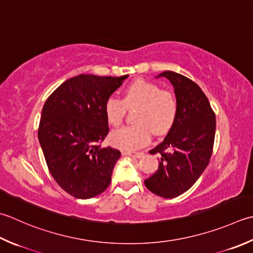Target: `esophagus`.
<instances>
[{
    "instance_id": "esophagus-1",
    "label": "esophagus",
    "mask_w": 253,
    "mask_h": 253,
    "mask_svg": "<svg viewBox=\"0 0 253 253\" xmlns=\"http://www.w3.org/2000/svg\"><path fill=\"white\" fill-rule=\"evenodd\" d=\"M124 156H129L135 158H141L143 156V152H133V151H123Z\"/></svg>"
}]
</instances>
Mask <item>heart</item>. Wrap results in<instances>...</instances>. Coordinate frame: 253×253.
Returning <instances> with one entry per match:
<instances>
[{"label":"heart","instance_id":"1","mask_svg":"<svg viewBox=\"0 0 253 253\" xmlns=\"http://www.w3.org/2000/svg\"><path fill=\"white\" fill-rule=\"evenodd\" d=\"M136 108L130 126L112 132L111 142L125 150H135L147 145L151 132L166 135L172 128L177 115V101L174 94L161 90L158 84L146 80H136L125 88L123 100L110 96L104 104L106 121L118 127L124 121L127 110Z\"/></svg>","mask_w":253,"mask_h":253}]
</instances>
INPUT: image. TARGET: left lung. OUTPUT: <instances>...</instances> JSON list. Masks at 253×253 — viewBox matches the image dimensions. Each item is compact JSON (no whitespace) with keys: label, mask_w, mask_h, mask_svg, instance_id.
<instances>
[{"label":"left lung","mask_w":253,"mask_h":253,"mask_svg":"<svg viewBox=\"0 0 253 253\" xmlns=\"http://www.w3.org/2000/svg\"><path fill=\"white\" fill-rule=\"evenodd\" d=\"M174 87L177 115L170 131L151 155L160 153L158 170L145 180L153 194L173 199L186 192L202 175L214 147L216 117L209 98L195 82L182 74L165 71Z\"/></svg>","instance_id":"8db88e82"}]
</instances>
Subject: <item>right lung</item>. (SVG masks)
Wrapping results in <instances>:
<instances>
[{
    "label": "right lung",
    "instance_id": "1",
    "mask_svg": "<svg viewBox=\"0 0 253 253\" xmlns=\"http://www.w3.org/2000/svg\"><path fill=\"white\" fill-rule=\"evenodd\" d=\"M127 78L80 74L44 103L39 143L54 181L73 197L92 199L110 185L121 151L100 145L108 133L104 104Z\"/></svg>",
    "mask_w": 253,
    "mask_h": 253
}]
</instances>
